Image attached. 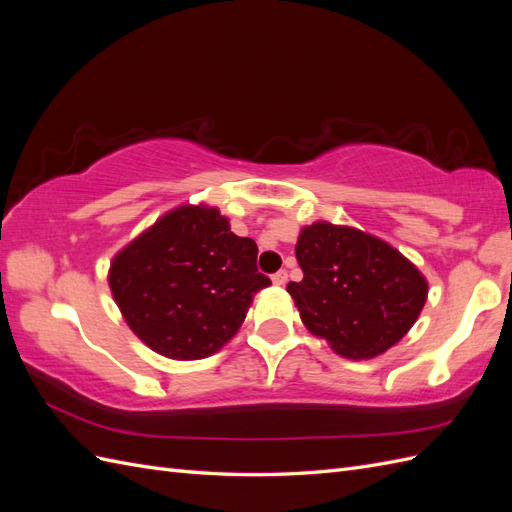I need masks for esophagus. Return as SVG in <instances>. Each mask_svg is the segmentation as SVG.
Wrapping results in <instances>:
<instances>
[{
	"label": "esophagus",
	"instance_id": "34e87169",
	"mask_svg": "<svg viewBox=\"0 0 512 512\" xmlns=\"http://www.w3.org/2000/svg\"><path fill=\"white\" fill-rule=\"evenodd\" d=\"M271 280H273V284L275 286H284L286 282H288V273L282 269V271H277L273 277H271Z\"/></svg>",
	"mask_w": 512,
	"mask_h": 512
}]
</instances>
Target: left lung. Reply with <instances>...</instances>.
I'll use <instances>...</instances> for the list:
<instances>
[{
  "mask_svg": "<svg viewBox=\"0 0 512 512\" xmlns=\"http://www.w3.org/2000/svg\"><path fill=\"white\" fill-rule=\"evenodd\" d=\"M301 282L286 290L312 335L352 361L374 359L404 337L427 301V280L386 241L350 226H305Z\"/></svg>",
  "mask_w": 512,
  "mask_h": 512,
  "instance_id": "left-lung-1",
  "label": "left lung"
}]
</instances>
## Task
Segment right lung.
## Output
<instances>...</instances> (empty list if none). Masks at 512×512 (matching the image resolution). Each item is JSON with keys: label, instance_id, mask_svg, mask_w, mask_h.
I'll return each instance as SVG.
<instances>
[{"label": "right lung", "instance_id": "obj_1", "mask_svg": "<svg viewBox=\"0 0 512 512\" xmlns=\"http://www.w3.org/2000/svg\"><path fill=\"white\" fill-rule=\"evenodd\" d=\"M258 247L237 237L215 207L181 205L113 258L108 286L143 344L196 361L235 337L254 294L271 286Z\"/></svg>", "mask_w": 512, "mask_h": 512}]
</instances>
